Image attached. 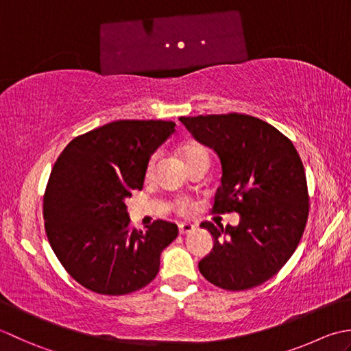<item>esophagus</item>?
<instances>
[{
    "label": "esophagus",
    "instance_id": "1",
    "mask_svg": "<svg viewBox=\"0 0 351 351\" xmlns=\"http://www.w3.org/2000/svg\"><path fill=\"white\" fill-rule=\"evenodd\" d=\"M195 230V226L191 224V223H182L180 226H178V232H180V234H186V233H191Z\"/></svg>",
    "mask_w": 351,
    "mask_h": 351
}]
</instances>
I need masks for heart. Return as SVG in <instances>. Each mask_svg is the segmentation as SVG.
<instances>
[{"mask_svg":"<svg viewBox=\"0 0 351 351\" xmlns=\"http://www.w3.org/2000/svg\"><path fill=\"white\" fill-rule=\"evenodd\" d=\"M178 153H180V156L183 157V160H184L186 165H188V168L192 167V165H195V163L202 162V160H209V152H207V148L199 144V142H195V141L183 142L180 148H178ZM157 160H159V154H157V153L149 156V159L147 162V167H145L147 178L153 177L156 165H157ZM176 209L180 213H186L191 209V204H189V202H186V199H177Z\"/></svg>","mask_w":351,"mask_h":351,"instance_id":"b5f03b06","label":"heart"}]
</instances>
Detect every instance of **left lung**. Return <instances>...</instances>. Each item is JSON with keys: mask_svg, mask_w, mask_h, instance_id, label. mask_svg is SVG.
Segmentation results:
<instances>
[{"mask_svg": "<svg viewBox=\"0 0 351 351\" xmlns=\"http://www.w3.org/2000/svg\"><path fill=\"white\" fill-rule=\"evenodd\" d=\"M180 121L219 156L223 177L212 212L241 217L236 227L202 223L215 244L199 261V273L227 291L265 283L295 252L309 217L306 174L294 144L276 127L244 113Z\"/></svg>", "mask_w": 351, "mask_h": 351, "instance_id": "obj_1", "label": "left lung"}]
</instances>
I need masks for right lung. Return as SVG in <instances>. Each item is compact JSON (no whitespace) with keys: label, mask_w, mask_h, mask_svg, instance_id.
Listing matches in <instances>:
<instances>
[{"label":"right lung","mask_w":351,"mask_h":351,"mask_svg":"<svg viewBox=\"0 0 351 351\" xmlns=\"http://www.w3.org/2000/svg\"><path fill=\"white\" fill-rule=\"evenodd\" d=\"M173 121L121 119L77 136L53 167L44 195L49 245L86 289L125 295L159 273L160 253L178 234L157 219L130 227L125 198L144 186L145 167L176 132Z\"/></svg>","instance_id":"obj_1"}]
</instances>
